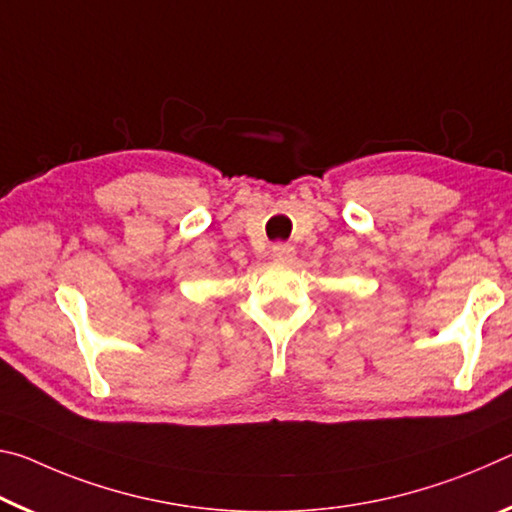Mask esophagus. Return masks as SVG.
I'll return each instance as SVG.
<instances>
[{
	"instance_id": "34e87169",
	"label": "esophagus",
	"mask_w": 512,
	"mask_h": 512,
	"mask_svg": "<svg viewBox=\"0 0 512 512\" xmlns=\"http://www.w3.org/2000/svg\"><path fill=\"white\" fill-rule=\"evenodd\" d=\"M272 258L276 263H292V258H295V247L286 245V242H276L272 247Z\"/></svg>"
}]
</instances>
